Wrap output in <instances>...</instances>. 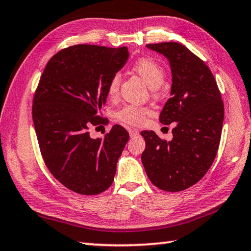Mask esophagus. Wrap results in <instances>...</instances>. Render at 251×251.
<instances>
[{
	"mask_svg": "<svg viewBox=\"0 0 251 251\" xmlns=\"http://www.w3.org/2000/svg\"><path fill=\"white\" fill-rule=\"evenodd\" d=\"M128 133H129L130 137H136V136H137V135L139 134L137 129H131V128L128 129Z\"/></svg>",
	"mask_w": 251,
	"mask_h": 251,
	"instance_id": "esophagus-1",
	"label": "esophagus"
}]
</instances>
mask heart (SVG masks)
<instances>
[{"label": "heart", "instance_id": "b5f03b06", "mask_svg": "<svg viewBox=\"0 0 251 251\" xmlns=\"http://www.w3.org/2000/svg\"><path fill=\"white\" fill-rule=\"evenodd\" d=\"M133 71L145 82L152 90L158 88L164 82L165 71L163 66L155 62L154 59L143 57L139 58L133 64ZM121 75L115 74L112 76L108 87L107 94L109 97H116L120 91ZM151 114V109L148 107L136 105H125L118 112L115 113L114 118L115 121L123 123V124L130 126L143 125L146 121V117Z\"/></svg>", "mask_w": 251, "mask_h": 251}]
</instances>
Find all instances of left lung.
Masks as SVG:
<instances>
[{"instance_id": "left-lung-1", "label": "left lung", "mask_w": 251, "mask_h": 251, "mask_svg": "<svg viewBox=\"0 0 251 251\" xmlns=\"http://www.w3.org/2000/svg\"><path fill=\"white\" fill-rule=\"evenodd\" d=\"M164 55L172 71L171 99L159 115L164 125L175 123L172 141L143 130L146 148L142 163L150 180L165 192L189 188L214 163L222 136L224 103L214 75L201 58L179 43L147 44Z\"/></svg>"}]
</instances>
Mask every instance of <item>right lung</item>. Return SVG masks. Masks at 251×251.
Listing matches in <instances>:
<instances>
[{
	"label": "right lung",
	"instance_id": "right-lung-1",
	"mask_svg": "<svg viewBox=\"0 0 251 251\" xmlns=\"http://www.w3.org/2000/svg\"><path fill=\"white\" fill-rule=\"evenodd\" d=\"M128 57L127 48L74 45L55 54L42 74L33 100L34 128L46 166L72 192L97 195L113 184L129 135L114 125L104 138L94 139L88 128L103 124L108 83Z\"/></svg>",
	"mask_w": 251,
	"mask_h": 251
}]
</instances>
